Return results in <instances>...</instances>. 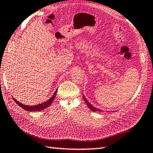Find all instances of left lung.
I'll return each mask as SVG.
<instances>
[{"label": "left lung", "instance_id": "1", "mask_svg": "<svg viewBox=\"0 0 153 153\" xmlns=\"http://www.w3.org/2000/svg\"><path fill=\"white\" fill-rule=\"evenodd\" d=\"M83 99H84V100H85V102L86 103V104H87V105H88V108L91 109V111H101L100 109H97V108H95L94 107H93L92 105L91 104V103H89V102L87 100V99L85 98V97L84 96H83Z\"/></svg>", "mask_w": 153, "mask_h": 153}]
</instances>
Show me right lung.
I'll list each match as a JSON object with an SVG mask.
<instances>
[{"instance_id": "1", "label": "right lung", "mask_w": 153, "mask_h": 153, "mask_svg": "<svg viewBox=\"0 0 153 153\" xmlns=\"http://www.w3.org/2000/svg\"><path fill=\"white\" fill-rule=\"evenodd\" d=\"M56 93H57V90H56V91L54 92L52 97H51L50 100H48V101H46V102H44L43 103H41V104H38L37 105H33V106H28V105H23L22 103L19 102V101H17L14 98V97H13V100H14L15 102L19 105V106H20L21 108H22L23 109H25V110H26L27 111H30V112L41 111L44 110V109H45L46 108L48 107L50 105L52 104V103L53 102V101L55 98V97H56Z\"/></svg>"}]
</instances>
